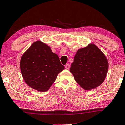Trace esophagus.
I'll list each match as a JSON object with an SVG mask.
<instances>
[{"label": "esophagus", "instance_id": "esophagus-1", "mask_svg": "<svg viewBox=\"0 0 125 125\" xmlns=\"http://www.w3.org/2000/svg\"><path fill=\"white\" fill-rule=\"evenodd\" d=\"M65 67H66V68L67 69V70H69L70 68V64H68H68H66V66H65Z\"/></svg>", "mask_w": 125, "mask_h": 125}]
</instances>
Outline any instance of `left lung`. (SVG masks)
I'll use <instances>...</instances> for the list:
<instances>
[{
  "mask_svg": "<svg viewBox=\"0 0 125 125\" xmlns=\"http://www.w3.org/2000/svg\"><path fill=\"white\" fill-rule=\"evenodd\" d=\"M108 69L105 55L97 46L91 43L77 51L70 71L81 87L91 90L102 83Z\"/></svg>",
  "mask_w": 125,
  "mask_h": 125,
  "instance_id": "8db88e82",
  "label": "left lung"
}]
</instances>
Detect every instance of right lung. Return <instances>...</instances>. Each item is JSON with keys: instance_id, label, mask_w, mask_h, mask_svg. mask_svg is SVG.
Instances as JSON below:
<instances>
[{"instance_id": "1", "label": "right lung", "mask_w": 125, "mask_h": 125, "mask_svg": "<svg viewBox=\"0 0 125 125\" xmlns=\"http://www.w3.org/2000/svg\"><path fill=\"white\" fill-rule=\"evenodd\" d=\"M20 68L27 84L35 90L45 92L51 87L64 66L50 47L37 41L23 54Z\"/></svg>"}]
</instances>
